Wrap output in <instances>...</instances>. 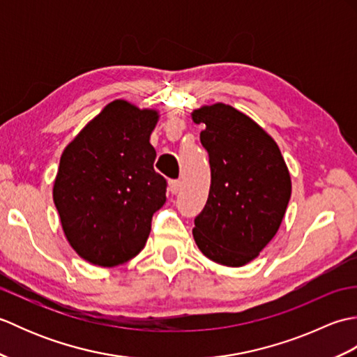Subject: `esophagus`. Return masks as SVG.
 Segmentation results:
<instances>
[{"label":"esophagus","mask_w":357,"mask_h":357,"mask_svg":"<svg viewBox=\"0 0 357 357\" xmlns=\"http://www.w3.org/2000/svg\"><path fill=\"white\" fill-rule=\"evenodd\" d=\"M169 190L173 195H176L181 190V181L179 179H172L170 183H169Z\"/></svg>","instance_id":"1"}]
</instances>
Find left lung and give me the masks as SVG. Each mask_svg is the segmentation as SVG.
Masks as SVG:
<instances>
[{
	"mask_svg": "<svg viewBox=\"0 0 357 357\" xmlns=\"http://www.w3.org/2000/svg\"><path fill=\"white\" fill-rule=\"evenodd\" d=\"M192 118L206 126L199 138L211 170L193 238L208 259L242 267L278 233L291 196L290 173L275 139L231 105H204Z\"/></svg>",
	"mask_w": 357,
	"mask_h": 357,
	"instance_id": "8db88e82",
	"label": "left lung"
}]
</instances>
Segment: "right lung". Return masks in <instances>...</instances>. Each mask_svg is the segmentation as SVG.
<instances>
[{
    "instance_id": "1",
    "label": "right lung",
    "mask_w": 357,
    "mask_h": 357,
    "mask_svg": "<svg viewBox=\"0 0 357 357\" xmlns=\"http://www.w3.org/2000/svg\"><path fill=\"white\" fill-rule=\"evenodd\" d=\"M158 118L116 100L63 151L53 202L69 244L90 264L116 267L146 245L167 188L150 144Z\"/></svg>"
}]
</instances>
